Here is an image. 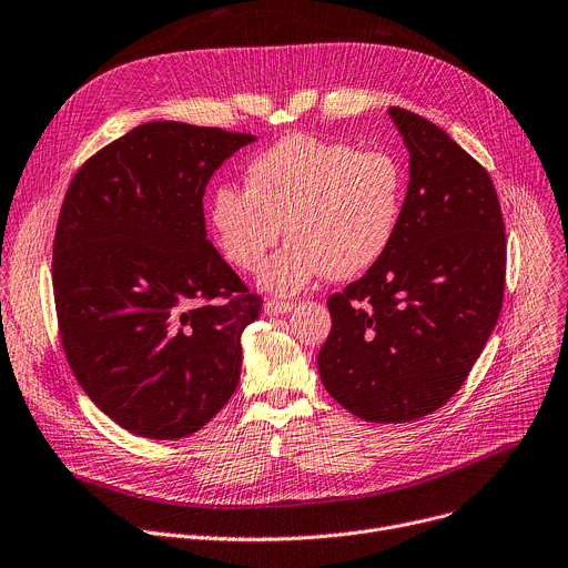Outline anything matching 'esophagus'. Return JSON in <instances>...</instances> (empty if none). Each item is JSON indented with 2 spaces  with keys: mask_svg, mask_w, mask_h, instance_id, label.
<instances>
[{
  "mask_svg": "<svg viewBox=\"0 0 568 568\" xmlns=\"http://www.w3.org/2000/svg\"><path fill=\"white\" fill-rule=\"evenodd\" d=\"M294 308V301H283V298H270L267 304H264V313L267 315H285Z\"/></svg>",
  "mask_w": 568,
  "mask_h": 568,
  "instance_id": "obj_1",
  "label": "esophagus"
}]
</instances>
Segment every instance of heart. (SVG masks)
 <instances>
[{
  "label": "heart",
  "mask_w": 568,
  "mask_h": 568,
  "mask_svg": "<svg viewBox=\"0 0 568 568\" xmlns=\"http://www.w3.org/2000/svg\"><path fill=\"white\" fill-rule=\"evenodd\" d=\"M404 186L402 166L382 150L290 134L248 162L246 186L214 189L210 219L242 272H255L287 233L262 283L292 294L324 274L349 281L379 262L399 229Z\"/></svg>",
  "instance_id": "1"
}]
</instances>
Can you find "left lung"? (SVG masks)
I'll use <instances>...</instances> for the list:
<instances>
[{
  "label": "left lung",
  "instance_id": "8db88e82",
  "mask_svg": "<svg viewBox=\"0 0 568 568\" xmlns=\"http://www.w3.org/2000/svg\"><path fill=\"white\" fill-rule=\"evenodd\" d=\"M408 148L397 235L365 276L328 296L324 388L367 423H410L455 395L494 331L507 242L486 169L418 113L390 106Z\"/></svg>",
  "mask_w": 568,
  "mask_h": 568
}]
</instances>
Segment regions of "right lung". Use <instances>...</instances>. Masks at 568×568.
I'll use <instances>...</instances> for the list:
<instances>
[{"label":"right lung","mask_w":568,"mask_h":568,"mask_svg":"<svg viewBox=\"0 0 568 568\" xmlns=\"http://www.w3.org/2000/svg\"><path fill=\"white\" fill-rule=\"evenodd\" d=\"M251 141L155 121L70 180L52 257L59 337L82 390L136 436L194 434L237 388L262 298L207 240L203 196Z\"/></svg>","instance_id":"right-lung-1"}]
</instances>
